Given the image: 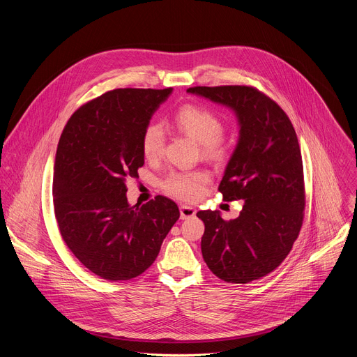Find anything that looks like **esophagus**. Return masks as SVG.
Returning a JSON list of instances; mask_svg holds the SVG:
<instances>
[{"label":"esophagus","instance_id":"1","mask_svg":"<svg viewBox=\"0 0 357 357\" xmlns=\"http://www.w3.org/2000/svg\"><path fill=\"white\" fill-rule=\"evenodd\" d=\"M179 211H181V219H182V220H186V219L195 218V215H196V211H195L192 206L182 205V206L179 208Z\"/></svg>","mask_w":357,"mask_h":357}]
</instances>
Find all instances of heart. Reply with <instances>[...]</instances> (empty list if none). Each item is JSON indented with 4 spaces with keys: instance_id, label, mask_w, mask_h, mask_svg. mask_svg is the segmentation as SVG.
I'll list each match as a JSON object with an SVG mask.
<instances>
[{
    "instance_id": "heart-1",
    "label": "heart",
    "mask_w": 357,
    "mask_h": 357,
    "mask_svg": "<svg viewBox=\"0 0 357 357\" xmlns=\"http://www.w3.org/2000/svg\"><path fill=\"white\" fill-rule=\"evenodd\" d=\"M175 127L202 145L203 155L219 160L225 155V145L222 141L225 124L218 114L206 107L188 105L181 107L174 114ZM165 146V135L158 124L145 127L141 137V149L146 160H157L162 155ZM211 182V174L203 169L196 171H172L162 181V189L185 202L199 200L205 195L206 186Z\"/></svg>"
}]
</instances>
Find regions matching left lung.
Returning <instances> with one entry per match:
<instances>
[{"mask_svg": "<svg viewBox=\"0 0 357 357\" xmlns=\"http://www.w3.org/2000/svg\"><path fill=\"white\" fill-rule=\"evenodd\" d=\"M189 93L236 112L240 138L219 185L223 199L243 200L233 220L200 211L202 256L209 270L231 284L273 273L292 250L303 222L305 185L301 148L285 112L252 86H196Z\"/></svg>", "mask_w": 357, "mask_h": 357, "instance_id": "left-lung-1", "label": "left lung"}]
</instances>
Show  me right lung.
<instances>
[{
	"mask_svg": "<svg viewBox=\"0 0 357 357\" xmlns=\"http://www.w3.org/2000/svg\"><path fill=\"white\" fill-rule=\"evenodd\" d=\"M172 89H116L79 107L66 123L54 167V208L73 256L109 281L141 275L179 219L165 196L130 206L127 181L144 165L141 137Z\"/></svg>",
	"mask_w": 357,
	"mask_h": 357,
	"instance_id": "obj_1",
	"label": "right lung"
}]
</instances>
